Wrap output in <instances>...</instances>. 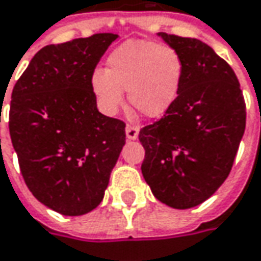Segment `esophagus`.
<instances>
[{"label": "esophagus", "mask_w": 261, "mask_h": 261, "mask_svg": "<svg viewBox=\"0 0 261 261\" xmlns=\"http://www.w3.org/2000/svg\"><path fill=\"white\" fill-rule=\"evenodd\" d=\"M125 136H127V140H136L139 137V127L127 125L125 127Z\"/></svg>", "instance_id": "1"}]
</instances>
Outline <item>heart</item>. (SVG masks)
Wrapping results in <instances>:
<instances>
[{
  "mask_svg": "<svg viewBox=\"0 0 261 261\" xmlns=\"http://www.w3.org/2000/svg\"><path fill=\"white\" fill-rule=\"evenodd\" d=\"M182 79V61L172 48L146 40H130L111 52L107 68H96L90 87L100 109L114 115L124 103V90L133 107L149 118L168 112Z\"/></svg>",
  "mask_w": 261,
  "mask_h": 261,
  "instance_id": "obj_1",
  "label": "heart"
}]
</instances>
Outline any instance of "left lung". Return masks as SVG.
<instances>
[{"instance_id": "1", "label": "left lung", "mask_w": 261, "mask_h": 261, "mask_svg": "<svg viewBox=\"0 0 261 261\" xmlns=\"http://www.w3.org/2000/svg\"><path fill=\"white\" fill-rule=\"evenodd\" d=\"M179 55L182 79L164 118L140 130L142 174L174 209L212 197L228 178L245 130V103L233 70L201 40L158 33Z\"/></svg>"}]
</instances>
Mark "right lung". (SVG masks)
<instances>
[{"instance_id":"obj_1","label":"right lung","mask_w":261,"mask_h":261,"mask_svg":"<svg viewBox=\"0 0 261 261\" xmlns=\"http://www.w3.org/2000/svg\"><path fill=\"white\" fill-rule=\"evenodd\" d=\"M114 33L42 48L11 93L10 136L24 182L46 207L80 216L102 201L125 124L97 111L90 77Z\"/></svg>"}]
</instances>
